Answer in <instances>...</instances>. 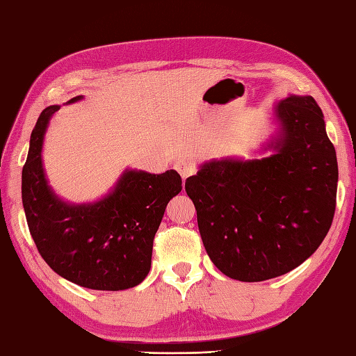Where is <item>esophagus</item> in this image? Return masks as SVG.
Segmentation results:
<instances>
[{
    "instance_id": "34e87169",
    "label": "esophagus",
    "mask_w": 356,
    "mask_h": 356,
    "mask_svg": "<svg viewBox=\"0 0 356 356\" xmlns=\"http://www.w3.org/2000/svg\"><path fill=\"white\" fill-rule=\"evenodd\" d=\"M174 170H176L180 176H182V179H186L188 176H191V174L194 172V165L190 162V160L180 159L176 163H174Z\"/></svg>"
}]
</instances>
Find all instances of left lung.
Segmentation results:
<instances>
[{
  "label": "left lung",
  "instance_id": "obj_1",
  "mask_svg": "<svg viewBox=\"0 0 356 356\" xmlns=\"http://www.w3.org/2000/svg\"><path fill=\"white\" fill-rule=\"evenodd\" d=\"M275 115L280 131L264 148L273 154L210 160L185 182L208 256L242 282L301 266L335 214L338 162L321 108L310 95L291 94Z\"/></svg>",
  "mask_w": 356,
  "mask_h": 356
}]
</instances>
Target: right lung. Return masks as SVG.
Instances as JSON below:
<instances>
[{
    "mask_svg": "<svg viewBox=\"0 0 356 356\" xmlns=\"http://www.w3.org/2000/svg\"><path fill=\"white\" fill-rule=\"evenodd\" d=\"M74 97L67 103L81 100ZM58 104L40 114L21 174V197L32 239L55 273L92 290H127L151 268L152 241L168 202L182 191L174 170H127L114 190L94 204H67L49 186L41 149Z\"/></svg>",
    "mask_w": 356,
    "mask_h": 356,
    "instance_id": "add662e5",
    "label": "right lung"
}]
</instances>
